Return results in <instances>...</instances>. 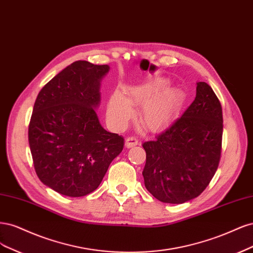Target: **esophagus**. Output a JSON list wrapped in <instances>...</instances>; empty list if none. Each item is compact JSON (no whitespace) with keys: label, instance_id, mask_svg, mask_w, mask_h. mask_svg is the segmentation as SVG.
I'll return each mask as SVG.
<instances>
[{"label":"esophagus","instance_id":"1","mask_svg":"<svg viewBox=\"0 0 253 253\" xmlns=\"http://www.w3.org/2000/svg\"><path fill=\"white\" fill-rule=\"evenodd\" d=\"M136 145H137L136 137H134V136H128L126 138L125 146H126L127 148H132V147H134V146H136Z\"/></svg>","mask_w":253,"mask_h":253}]
</instances>
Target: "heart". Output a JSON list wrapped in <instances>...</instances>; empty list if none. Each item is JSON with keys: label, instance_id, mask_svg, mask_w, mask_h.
<instances>
[{"label": "heart", "instance_id": "obj_1", "mask_svg": "<svg viewBox=\"0 0 253 253\" xmlns=\"http://www.w3.org/2000/svg\"><path fill=\"white\" fill-rule=\"evenodd\" d=\"M162 80L152 81L132 88L125 97L115 92L110 97L107 117L113 127L123 128L133 117L132 106H141L140 120L145 128L158 130L172 118L178 103V92L174 88H165Z\"/></svg>", "mask_w": 253, "mask_h": 253}]
</instances>
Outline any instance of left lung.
<instances>
[{"label": "left lung", "instance_id": "1", "mask_svg": "<svg viewBox=\"0 0 253 253\" xmlns=\"http://www.w3.org/2000/svg\"><path fill=\"white\" fill-rule=\"evenodd\" d=\"M223 111L207 83H197V95L183 115L153 141L145 142V187L163 203L183 204L206 189L222 151Z\"/></svg>", "mask_w": 253, "mask_h": 253}]
</instances>
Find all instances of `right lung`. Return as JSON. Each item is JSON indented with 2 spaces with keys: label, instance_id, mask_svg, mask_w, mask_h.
<instances>
[{
  "label": "right lung",
  "instance_id": "add662e5",
  "mask_svg": "<svg viewBox=\"0 0 253 253\" xmlns=\"http://www.w3.org/2000/svg\"><path fill=\"white\" fill-rule=\"evenodd\" d=\"M108 71V65L73 62L37 96L28 128L32 161L41 182L63 195L94 191L123 150V136L106 131L94 110Z\"/></svg>",
  "mask_w": 253,
  "mask_h": 253
}]
</instances>
